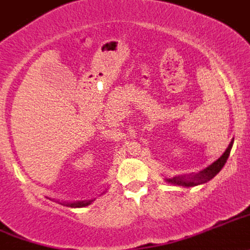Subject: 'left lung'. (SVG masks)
<instances>
[{"mask_svg": "<svg viewBox=\"0 0 250 250\" xmlns=\"http://www.w3.org/2000/svg\"><path fill=\"white\" fill-rule=\"evenodd\" d=\"M234 138H232V141L229 142V147L226 148V150L224 152V154L219 158L217 160H215L212 164H210L209 167H207L206 169L201 170L199 172H194V174L189 175H177V176L171 177V179H165V181L169 182V184L175 185V186H184V187H193L198 186V185L207 184L210 181L212 177L216 176L220 172V170L224 167L225 163L227 162V158H229V152H231V148L233 146Z\"/></svg>", "mask_w": 250, "mask_h": 250, "instance_id": "1", "label": "left lung"}]
</instances>
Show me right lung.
I'll list each match as a JSON object with an SVG mask.
<instances>
[{
  "label": "right lung",
  "mask_w": 250,
  "mask_h": 250,
  "mask_svg": "<svg viewBox=\"0 0 250 250\" xmlns=\"http://www.w3.org/2000/svg\"><path fill=\"white\" fill-rule=\"evenodd\" d=\"M104 193V192H103ZM95 201V198L93 199H87V201H76V202H63V206H66L69 207V208H83V207H87L90 206L92 202Z\"/></svg>",
  "instance_id": "add662e5"
}]
</instances>
